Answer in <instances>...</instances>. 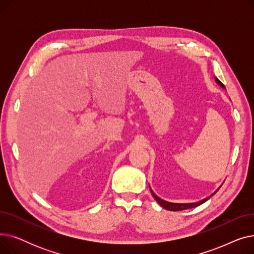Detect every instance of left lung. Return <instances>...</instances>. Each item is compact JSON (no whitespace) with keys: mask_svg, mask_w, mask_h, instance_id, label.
Instances as JSON below:
<instances>
[{"mask_svg":"<svg viewBox=\"0 0 254 254\" xmlns=\"http://www.w3.org/2000/svg\"><path fill=\"white\" fill-rule=\"evenodd\" d=\"M215 81H216V83L218 84V85H220L222 88H225L224 87V85L219 81V80L217 79V78H215ZM149 189H150V185H149ZM216 190V191H217ZM150 191H151V194H152V196L155 198V201L161 205L163 208H165V209H167V210H170V211H181V210H186V209H191V208H194V207H197V206H199V205H202L203 203H205L206 201H208V199L212 196V195H214L215 193H216V191H214L213 192L211 195H209L208 197H206V198H204V199H202V201H198V202H196V203H186V204H179V203H171V202H167V201H165V199H163V198H161V197H158L153 191H152V190L150 189Z\"/></svg>","mask_w":254,"mask_h":254,"instance_id":"obj_1","label":"left lung"}]
</instances>
